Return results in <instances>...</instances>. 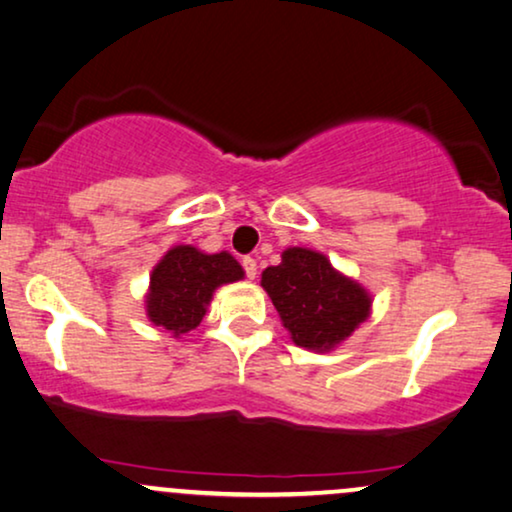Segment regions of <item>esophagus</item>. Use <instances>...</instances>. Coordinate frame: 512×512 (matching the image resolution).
Instances as JSON below:
<instances>
[{"label":"esophagus","instance_id":"34e87169","mask_svg":"<svg viewBox=\"0 0 512 512\" xmlns=\"http://www.w3.org/2000/svg\"><path fill=\"white\" fill-rule=\"evenodd\" d=\"M243 269H245V274H248L250 281H255V276H257V262L252 260V257H243Z\"/></svg>","mask_w":512,"mask_h":512}]
</instances>
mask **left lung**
<instances>
[{
	"label": "left lung",
	"mask_w": 512,
	"mask_h": 512,
	"mask_svg": "<svg viewBox=\"0 0 512 512\" xmlns=\"http://www.w3.org/2000/svg\"><path fill=\"white\" fill-rule=\"evenodd\" d=\"M262 288L274 302L292 342L327 353L346 342L372 313V295L332 267L323 252L283 250L281 264L262 271Z\"/></svg>",
	"instance_id": "obj_1"
}]
</instances>
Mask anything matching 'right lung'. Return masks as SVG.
<instances>
[{
	"instance_id": "add662e5",
	"label": "right lung",
	"mask_w": 512,
	"mask_h": 512,
	"mask_svg": "<svg viewBox=\"0 0 512 512\" xmlns=\"http://www.w3.org/2000/svg\"><path fill=\"white\" fill-rule=\"evenodd\" d=\"M243 276V267L227 250L210 255L194 245H173L149 274L147 318L170 337H182L206 316L215 290Z\"/></svg>"
}]
</instances>
